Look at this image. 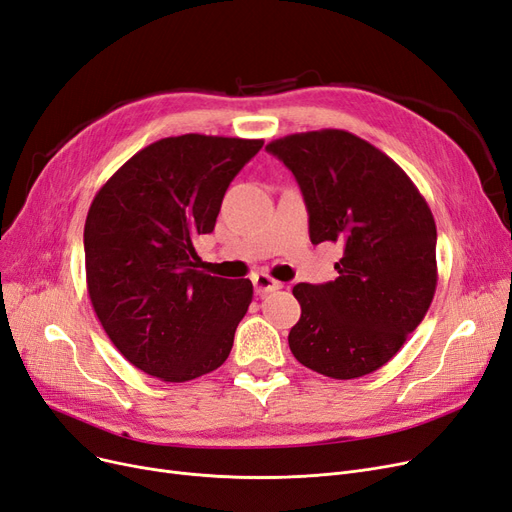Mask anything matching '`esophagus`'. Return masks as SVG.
Returning <instances> with one entry per match:
<instances>
[{
  "label": "esophagus",
  "mask_w": 512,
  "mask_h": 512,
  "mask_svg": "<svg viewBox=\"0 0 512 512\" xmlns=\"http://www.w3.org/2000/svg\"><path fill=\"white\" fill-rule=\"evenodd\" d=\"M253 285H255V291L259 295H266V293H272V291H278L282 289V282L274 280L270 274H255L253 276Z\"/></svg>",
  "instance_id": "1"
}]
</instances>
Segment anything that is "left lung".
I'll return each instance as SVG.
<instances>
[{
	"label": "left lung",
	"instance_id": "1",
	"mask_svg": "<svg viewBox=\"0 0 512 512\" xmlns=\"http://www.w3.org/2000/svg\"><path fill=\"white\" fill-rule=\"evenodd\" d=\"M266 149L299 183L312 244L344 249L335 280L293 287L301 316L289 348L333 380L373 373L403 348L437 291L430 206L399 164L352 132H297Z\"/></svg>",
	"mask_w": 512,
	"mask_h": 512
}]
</instances>
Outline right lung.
<instances>
[{
	"label": "right lung",
	"mask_w": 512,
	"mask_h": 512,
	"mask_svg": "<svg viewBox=\"0 0 512 512\" xmlns=\"http://www.w3.org/2000/svg\"><path fill=\"white\" fill-rule=\"evenodd\" d=\"M261 139L189 132L137 151L94 196L84 225L86 285L128 363L189 382L230 356L249 310V278L198 270L196 240L215 230L232 179Z\"/></svg>",
	"instance_id": "add662e5"
}]
</instances>
